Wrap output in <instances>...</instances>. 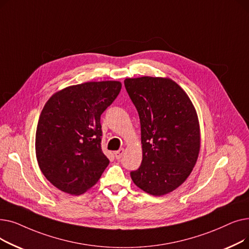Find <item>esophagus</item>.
Here are the masks:
<instances>
[{"label": "esophagus", "instance_id": "1", "mask_svg": "<svg viewBox=\"0 0 249 249\" xmlns=\"http://www.w3.org/2000/svg\"><path fill=\"white\" fill-rule=\"evenodd\" d=\"M123 153H124V149H123V148H121V149H119V150L115 151V152H114V154H115V158H116L117 160H120V159L122 158Z\"/></svg>", "mask_w": 249, "mask_h": 249}]
</instances>
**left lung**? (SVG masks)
Returning a JSON list of instances; mask_svg holds the SVG:
<instances>
[{
  "instance_id": "8db88e82",
  "label": "left lung",
  "mask_w": 249,
  "mask_h": 249,
  "mask_svg": "<svg viewBox=\"0 0 249 249\" xmlns=\"http://www.w3.org/2000/svg\"><path fill=\"white\" fill-rule=\"evenodd\" d=\"M125 88L138 111L142 162L130 176L152 196H163L184 184L197 163L201 131L197 111L169 77L125 78Z\"/></svg>"
}]
</instances>
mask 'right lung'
I'll list each match as a JSON object with an SVG mask.
<instances>
[{
	"label": "right lung",
	"mask_w": 249,
	"mask_h": 249,
	"mask_svg": "<svg viewBox=\"0 0 249 249\" xmlns=\"http://www.w3.org/2000/svg\"><path fill=\"white\" fill-rule=\"evenodd\" d=\"M118 81L88 82L52 95L39 117L35 152L43 176L78 196L100 179L110 162L101 148L100 118L119 95Z\"/></svg>",
	"instance_id": "1"
}]
</instances>
